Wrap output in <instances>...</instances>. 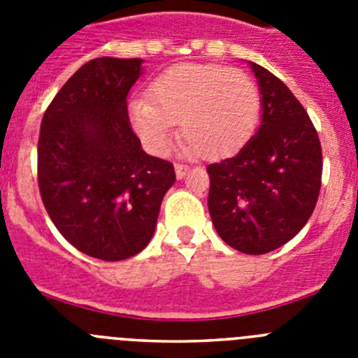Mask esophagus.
Listing matches in <instances>:
<instances>
[{
    "label": "esophagus",
    "instance_id": "34e87169",
    "mask_svg": "<svg viewBox=\"0 0 358 358\" xmlns=\"http://www.w3.org/2000/svg\"><path fill=\"white\" fill-rule=\"evenodd\" d=\"M173 169H176V177L177 179H182V177L186 176V172H188V166L186 164H181V163H176L173 164Z\"/></svg>",
    "mask_w": 358,
    "mask_h": 358
}]
</instances>
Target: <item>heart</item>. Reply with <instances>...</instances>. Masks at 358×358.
Wrapping results in <instances>:
<instances>
[{"label": "heart", "mask_w": 358, "mask_h": 358, "mask_svg": "<svg viewBox=\"0 0 358 358\" xmlns=\"http://www.w3.org/2000/svg\"><path fill=\"white\" fill-rule=\"evenodd\" d=\"M129 116L150 154L169 152L181 122L186 138L182 150L215 159L248 143L260 120V93L240 69L179 64L152 82L150 98H134L129 103Z\"/></svg>", "instance_id": "heart-1"}]
</instances>
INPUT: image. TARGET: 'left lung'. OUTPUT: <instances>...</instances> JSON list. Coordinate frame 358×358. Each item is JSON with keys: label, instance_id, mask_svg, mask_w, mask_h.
Returning a JSON list of instances; mask_svg holds the SVG:
<instances>
[{"label": "left lung", "instance_id": "8db88e82", "mask_svg": "<svg viewBox=\"0 0 358 358\" xmlns=\"http://www.w3.org/2000/svg\"><path fill=\"white\" fill-rule=\"evenodd\" d=\"M262 94V123L233 157L208 166V210L218 236L245 255L292 240L314 213L321 189L317 131L292 91L249 62Z\"/></svg>", "mask_w": 358, "mask_h": 358}]
</instances>
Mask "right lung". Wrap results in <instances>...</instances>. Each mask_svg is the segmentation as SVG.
<instances>
[{
  "label": "right lung",
  "mask_w": 358,
  "mask_h": 358,
  "mask_svg": "<svg viewBox=\"0 0 358 358\" xmlns=\"http://www.w3.org/2000/svg\"><path fill=\"white\" fill-rule=\"evenodd\" d=\"M141 59L85 62L55 94L41 123L37 177L61 235L84 255L118 262L154 236L170 161L148 156L129 122L127 94Z\"/></svg>",
  "instance_id": "add662e5"
}]
</instances>
